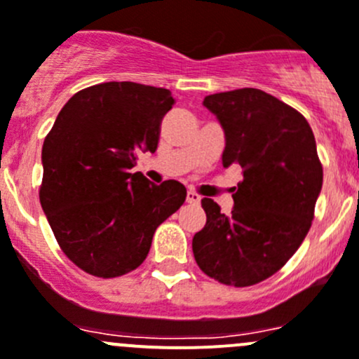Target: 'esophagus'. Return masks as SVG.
<instances>
[{"mask_svg": "<svg viewBox=\"0 0 359 359\" xmlns=\"http://www.w3.org/2000/svg\"><path fill=\"white\" fill-rule=\"evenodd\" d=\"M186 200H187V203H193V205H198L200 203V200H201V196L198 193H194V191H187V196H186Z\"/></svg>", "mask_w": 359, "mask_h": 359, "instance_id": "obj_1", "label": "esophagus"}]
</instances>
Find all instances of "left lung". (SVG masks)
Segmentation results:
<instances>
[{
    "label": "left lung",
    "instance_id": "1",
    "mask_svg": "<svg viewBox=\"0 0 359 359\" xmlns=\"http://www.w3.org/2000/svg\"><path fill=\"white\" fill-rule=\"evenodd\" d=\"M224 130L222 166H242L231 215L201 200L207 222L193 238L201 272L226 286L268 279L311 229L323 166L307 119L268 93L243 87L203 100Z\"/></svg>",
    "mask_w": 359,
    "mask_h": 359
}]
</instances>
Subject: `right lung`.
Segmentation results:
<instances>
[{
    "label": "right lung",
    "instance_id": "add662e5",
    "mask_svg": "<svg viewBox=\"0 0 359 359\" xmlns=\"http://www.w3.org/2000/svg\"><path fill=\"white\" fill-rule=\"evenodd\" d=\"M173 103L163 87L98 83L73 95L45 137L40 203L83 272L112 279L140 266L156 228L186 200L177 180L156 186L131 173L138 152H156Z\"/></svg>",
    "mask_w": 359,
    "mask_h": 359
}]
</instances>
